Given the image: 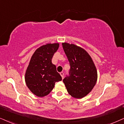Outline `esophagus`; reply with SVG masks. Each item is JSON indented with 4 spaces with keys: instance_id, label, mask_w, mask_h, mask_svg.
Listing matches in <instances>:
<instances>
[{
    "instance_id": "34e87169",
    "label": "esophagus",
    "mask_w": 124,
    "mask_h": 124,
    "mask_svg": "<svg viewBox=\"0 0 124 124\" xmlns=\"http://www.w3.org/2000/svg\"><path fill=\"white\" fill-rule=\"evenodd\" d=\"M60 75H61V76H62V78H63V77H64V73L62 72H60Z\"/></svg>"
}]
</instances>
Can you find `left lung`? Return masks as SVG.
<instances>
[{"instance_id":"obj_1","label":"left lung","mask_w":124,"mask_h":124,"mask_svg":"<svg viewBox=\"0 0 124 124\" xmlns=\"http://www.w3.org/2000/svg\"><path fill=\"white\" fill-rule=\"evenodd\" d=\"M62 45L70 65L69 76L63 79V82L72 97L82 98L91 92L97 83L95 65L84 49L67 42Z\"/></svg>"}]
</instances>
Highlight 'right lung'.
Segmentation results:
<instances>
[{
	"label": "right lung",
	"instance_id": "add662e5",
	"mask_svg": "<svg viewBox=\"0 0 124 124\" xmlns=\"http://www.w3.org/2000/svg\"><path fill=\"white\" fill-rule=\"evenodd\" d=\"M59 47V43L47 44L37 49L25 73V82L31 93L43 97L51 92L55 83L62 80L52 59Z\"/></svg>",
	"mask_w": 124,
	"mask_h": 124
}]
</instances>
